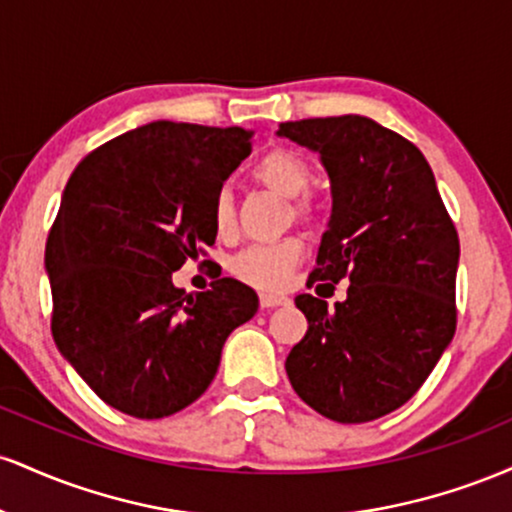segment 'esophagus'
Segmentation results:
<instances>
[{
	"label": "esophagus",
	"instance_id": "1",
	"mask_svg": "<svg viewBox=\"0 0 512 512\" xmlns=\"http://www.w3.org/2000/svg\"><path fill=\"white\" fill-rule=\"evenodd\" d=\"M286 303H289V298L281 296V293H262L260 296V305L264 310L279 308V305H286Z\"/></svg>",
	"mask_w": 512,
	"mask_h": 512
}]
</instances>
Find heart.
<instances>
[{
  "label": "heart",
  "instance_id": "1",
  "mask_svg": "<svg viewBox=\"0 0 512 512\" xmlns=\"http://www.w3.org/2000/svg\"><path fill=\"white\" fill-rule=\"evenodd\" d=\"M255 178L264 187L274 190L276 195L296 199L301 197L310 185V166L296 151L274 149L262 156L255 166ZM301 216H310V204L301 199L296 204ZM211 221L219 236H228L236 228V204H233V192L221 187L216 192L214 204H211ZM303 257V243L298 238H281L274 243L250 245L238 252L231 262V272L245 284L257 286V289H279L286 284L289 274Z\"/></svg>",
  "mask_w": 512,
  "mask_h": 512
}]
</instances>
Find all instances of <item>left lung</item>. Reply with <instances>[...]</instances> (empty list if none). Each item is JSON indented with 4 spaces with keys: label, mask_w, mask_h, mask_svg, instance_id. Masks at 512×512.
<instances>
[{
    "label": "left lung",
    "mask_w": 512,
    "mask_h": 512,
    "mask_svg": "<svg viewBox=\"0 0 512 512\" xmlns=\"http://www.w3.org/2000/svg\"><path fill=\"white\" fill-rule=\"evenodd\" d=\"M279 137L320 154L332 216L308 284L349 279L334 308L301 293L308 332L286 375L308 407L363 424L402 407L455 334L460 238L414 144L370 117L284 122Z\"/></svg>",
    "instance_id": "obj_1"
}]
</instances>
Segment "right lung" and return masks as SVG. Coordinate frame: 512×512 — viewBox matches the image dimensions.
Masks as SVG:
<instances>
[{"instance_id":"right-lung-1","label":"right lung","mask_w":512,"mask_h":512,"mask_svg":"<svg viewBox=\"0 0 512 512\" xmlns=\"http://www.w3.org/2000/svg\"><path fill=\"white\" fill-rule=\"evenodd\" d=\"M252 132L156 120L91 151L45 245L52 337L105 404L163 419L204 395L228 334L257 313L231 276L185 293L173 272L214 245L211 204Z\"/></svg>"}]
</instances>
